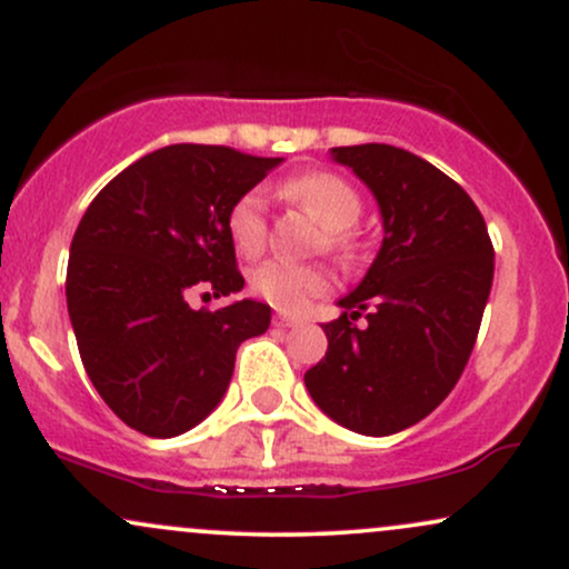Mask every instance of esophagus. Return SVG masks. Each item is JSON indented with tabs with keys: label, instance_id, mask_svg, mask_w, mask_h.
Listing matches in <instances>:
<instances>
[{
	"label": "esophagus",
	"instance_id": "34e87169",
	"mask_svg": "<svg viewBox=\"0 0 569 569\" xmlns=\"http://www.w3.org/2000/svg\"><path fill=\"white\" fill-rule=\"evenodd\" d=\"M272 323H276L278 329H293V326H299L302 321H299V318H291V316H283V312H278V316L272 318Z\"/></svg>",
	"mask_w": 569,
	"mask_h": 569
}]
</instances>
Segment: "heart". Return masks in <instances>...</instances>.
Segmentation results:
<instances>
[{
	"mask_svg": "<svg viewBox=\"0 0 569 569\" xmlns=\"http://www.w3.org/2000/svg\"><path fill=\"white\" fill-rule=\"evenodd\" d=\"M286 194L302 202L323 221L329 246L339 253L356 251V224L363 202L358 189L337 173H305L286 184ZM227 232L232 246L243 257H257L267 246V200L259 189H248L227 211ZM335 286V276L323 264H293L286 259H270L251 276V289L283 312H302L312 299L323 297Z\"/></svg>",
	"mask_w": 569,
	"mask_h": 569,
	"instance_id": "b5f03b06",
	"label": "heart"
}]
</instances>
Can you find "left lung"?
Returning <instances> with one entry per match:
<instances>
[{"label":"left lung","mask_w":569,"mask_h":569,"mask_svg":"<svg viewBox=\"0 0 569 569\" xmlns=\"http://www.w3.org/2000/svg\"><path fill=\"white\" fill-rule=\"evenodd\" d=\"M375 192L385 238L358 289L323 323L326 358L307 369L312 401L339 426L390 436L452 393L492 289L485 217L457 181L390 143L331 149ZM363 315L367 327H356Z\"/></svg>","instance_id":"1"}]
</instances>
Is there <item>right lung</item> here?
<instances>
[{
  "instance_id": "right-lung-1",
  "label": "right lung",
  "mask_w": 569,
  "mask_h": 569,
  "mask_svg": "<svg viewBox=\"0 0 569 569\" xmlns=\"http://www.w3.org/2000/svg\"><path fill=\"white\" fill-rule=\"evenodd\" d=\"M280 158L171 143L117 173L71 240L67 305L98 396L126 426L171 439L211 415L234 352L264 335L270 307L194 310L192 297L243 289L227 211Z\"/></svg>"
}]
</instances>
